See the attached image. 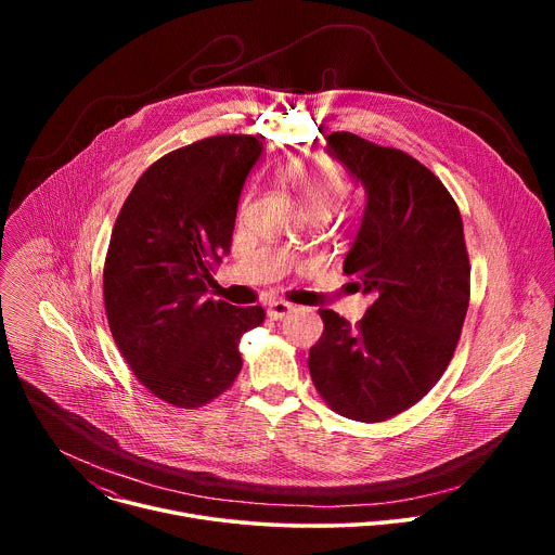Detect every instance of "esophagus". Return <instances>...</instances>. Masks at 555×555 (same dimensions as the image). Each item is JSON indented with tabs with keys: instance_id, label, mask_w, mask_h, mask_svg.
I'll return each instance as SVG.
<instances>
[{
	"instance_id": "esophagus-1",
	"label": "esophagus",
	"mask_w": 555,
	"mask_h": 555,
	"mask_svg": "<svg viewBox=\"0 0 555 555\" xmlns=\"http://www.w3.org/2000/svg\"><path fill=\"white\" fill-rule=\"evenodd\" d=\"M289 311H294V305L285 302V300H274L268 307V315H270L272 321H283Z\"/></svg>"
}]
</instances>
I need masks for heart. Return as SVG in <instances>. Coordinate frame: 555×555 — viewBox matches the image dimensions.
<instances>
[{
    "mask_svg": "<svg viewBox=\"0 0 555 555\" xmlns=\"http://www.w3.org/2000/svg\"><path fill=\"white\" fill-rule=\"evenodd\" d=\"M285 182L298 195L309 217H327L347 195L338 167L325 157H305L285 169Z\"/></svg>",
    "mask_w": 555,
    "mask_h": 555,
    "instance_id": "b5f03b06",
    "label": "heart"
}]
</instances>
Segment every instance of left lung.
I'll return each instance as SVG.
<instances>
[{
    "label": "left lung",
    "mask_w": 555,
    "mask_h": 555,
    "mask_svg": "<svg viewBox=\"0 0 555 555\" xmlns=\"http://www.w3.org/2000/svg\"><path fill=\"white\" fill-rule=\"evenodd\" d=\"M327 153L366 193L345 272L373 302L356 325L319 309L309 375L332 411L375 424L415 406L454 356L469 305L463 221L413 155L349 131L330 133Z\"/></svg>",
    "instance_id": "obj_1"
}]
</instances>
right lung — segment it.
<instances>
[{
    "mask_svg": "<svg viewBox=\"0 0 555 555\" xmlns=\"http://www.w3.org/2000/svg\"><path fill=\"white\" fill-rule=\"evenodd\" d=\"M261 149L255 135L221 133L163 155L112 230L103 300L114 343L144 388L178 409L225 392L244 364L242 336L266 321L261 305L208 298Z\"/></svg>",
    "mask_w": 555,
    "mask_h": 555,
    "instance_id": "add662e5",
    "label": "right lung"
}]
</instances>
